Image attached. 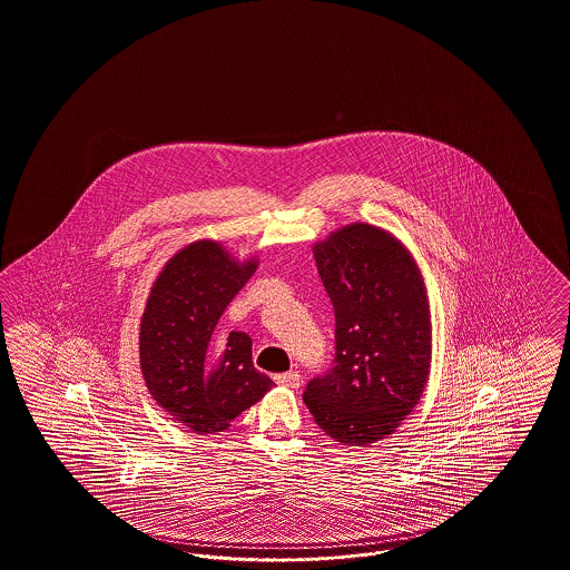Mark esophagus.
Segmentation results:
<instances>
[{"instance_id":"1","label":"esophagus","mask_w":570,"mask_h":570,"mask_svg":"<svg viewBox=\"0 0 570 570\" xmlns=\"http://www.w3.org/2000/svg\"><path fill=\"white\" fill-rule=\"evenodd\" d=\"M274 380L275 384H279V386H301V375H298V371H286V373H277V375H274Z\"/></svg>"}]
</instances>
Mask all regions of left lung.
Listing matches in <instances>:
<instances>
[{
    "label": "left lung",
    "mask_w": 570,
    "mask_h": 570,
    "mask_svg": "<svg viewBox=\"0 0 570 570\" xmlns=\"http://www.w3.org/2000/svg\"><path fill=\"white\" fill-rule=\"evenodd\" d=\"M314 256L335 309V358L303 401L335 441L371 445L399 429L429 380L424 282L410 252L363 223L333 233Z\"/></svg>",
    "instance_id": "left-lung-1"
}]
</instances>
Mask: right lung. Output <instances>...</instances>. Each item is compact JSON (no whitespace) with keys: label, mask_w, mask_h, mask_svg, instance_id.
<instances>
[{"label":"right lung","mask_w":570,"mask_h":570,"mask_svg":"<svg viewBox=\"0 0 570 570\" xmlns=\"http://www.w3.org/2000/svg\"><path fill=\"white\" fill-rule=\"evenodd\" d=\"M256 269L216 242H195L160 272L139 328L146 386L160 407L197 434L227 431L274 382L252 365L250 335H214L228 303Z\"/></svg>","instance_id":"right-lung-1"}]
</instances>
